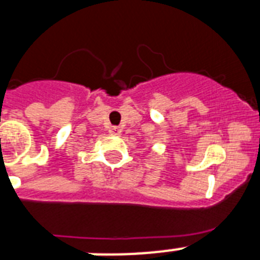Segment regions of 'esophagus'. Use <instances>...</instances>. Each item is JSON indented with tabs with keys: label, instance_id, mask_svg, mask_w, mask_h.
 <instances>
[{
	"label": "esophagus",
	"instance_id": "34e87169",
	"mask_svg": "<svg viewBox=\"0 0 260 260\" xmlns=\"http://www.w3.org/2000/svg\"><path fill=\"white\" fill-rule=\"evenodd\" d=\"M109 134L117 136V135L121 134V128H120V126H111V128H109Z\"/></svg>",
	"mask_w": 260,
	"mask_h": 260
}]
</instances>
